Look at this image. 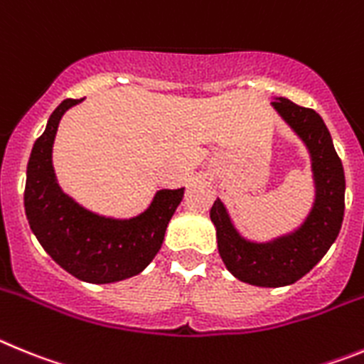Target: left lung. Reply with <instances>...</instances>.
Returning a JSON list of instances; mask_svg holds the SVG:
<instances>
[{
    "label": "left lung",
    "mask_w": 364,
    "mask_h": 364,
    "mask_svg": "<svg viewBox=\"0 0 364 364\" xmlns=\"http://www.w3.org/2000/svg\"><path fill=\"white\" fill-rule=\"evenodd\" d=\"M270 105L309 152L314 185L309 214L292 230L267 241L245 237L219 198L212 206L210 219L219 255L232 276L254 287L279 288L306 276L333 245L345 215L346 183L323 117L287 97H274Z\"/></svg>",
    "instance_id": "8db88e82"
}]
</instances>
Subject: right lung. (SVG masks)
Returning a JSON list of instances; mask_svg holds the SVG:
<instances>
[{"label": "right lung", "instance_id": "add662e5", "mask_svg": "<svg viewBox=\"0 0 364 364\" xmlns=\"http://www.w3.org/2000/svg\"><path fill=\"white\" fill-rule=\"evenodd\" d=\"M81 101H61L32 146L25 214L39 245L63 270L85 283H116L137 276L158 254L185 186L159 188L132 218L97 214L68 196L55 178L52 149L61 117Z\"/></svg>", "mask_w": 364, "mask_h": 364}]
</instances>
